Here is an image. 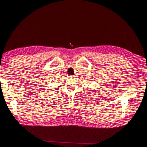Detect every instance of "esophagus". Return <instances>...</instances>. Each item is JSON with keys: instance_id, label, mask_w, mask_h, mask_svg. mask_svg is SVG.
I'll return each instance as SVG.
<instances>
[{"instance_id": "34e87169", "label": "esophagus", "mask_w": 147, "mask_h": 147, "mask_svg": "<svg viewBox=\"0 0 147 147\" xmlns=\"http://www.w3.org/2000/svg\"><path fill=\"white\" fill-rule=\"evenodd\" d=\"M70 78H73V77H74V76H73V75H69V76Z\"/></svg>"}]
</instances>
